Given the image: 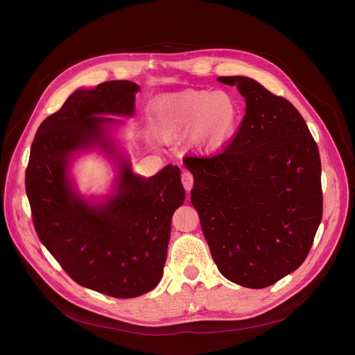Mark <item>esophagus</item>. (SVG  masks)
Returning a JSON list of instances; mask_svg holds the SVG:
<instances>
[{"instance_id":"1","label":"esophagus","mask_w":355,"mask_h":355,"mask_svg":"<svg viewBox=\"0 0 355 355\" xmlns=\"http://www.w3.org/2000/svg\"><path fill=\"white\" fill-rule=\"evenodd\" d=\"M181 181H182V185H184L185 191L189 192L192 189V187H193V177H192V174L188 173V171H184L182 175H181Z\"/></svg>"}]
</instances>
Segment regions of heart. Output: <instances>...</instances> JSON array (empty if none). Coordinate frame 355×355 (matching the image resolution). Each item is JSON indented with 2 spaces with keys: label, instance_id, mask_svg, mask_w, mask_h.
I'll use <instances>...</instances> for the list:
<instances>
[{
  "label": "heart",
  "instance_id": "obj_1",
  "mask_svg": "<svg viewBox=\"0 0 355 355\" xmlns=\"http://www.w3.org/2000/svg\"><path fill=\"white\" fill-rule=\"evenodd\" d=\"M163 139L189 136L204 151L223 146L240 123V107L226 91L185 89L160 98L151 110Z\"/></svg>",
  "mask_w": 355,
  "mask_h": 355
}]
</instances>
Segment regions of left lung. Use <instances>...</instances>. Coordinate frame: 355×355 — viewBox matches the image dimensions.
<instances>
[{
	"mask_svg": "<svg viewBox=\"0 0 355 355\" xmlns=\"http://www.w3.org/2000/svg\"><path fill=\"white\" fill-rule=\"evenodd\" d=\"M245 115L214 157H188L191 202L214 261L229 281L261 289L295 271L322 220V164L309 128L288 99L230 76Z\"/></svg>",
	"mask_w": 355,
	"mask_h": 355,
	"instance_id": "8db88e82",
	"label": "left lung"
}]
</instances>
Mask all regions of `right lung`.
<instances>
[{"label": "right lung", "mask_w": 355, "mask_h": 355, "mask_svg": "<svg viewBox=\"0 0 355 355\" xmlns=\"http://www.w3.org/2000/svg\"><path fill=\"white\" fill-rule=\"evenodd\" d=\"M140 87L116 80L74 91L46 118L31 147L25 174L36 233L78 285L114 297H136L163 277L174 211L184 204L180 168L153 177L132 171L110 136L133 116ZM98 146L117 162L113 193L96 205L81 197L69 177L76 153Z\"/></svg>", "instance_id": "right-lung-1"}]
</instances>
